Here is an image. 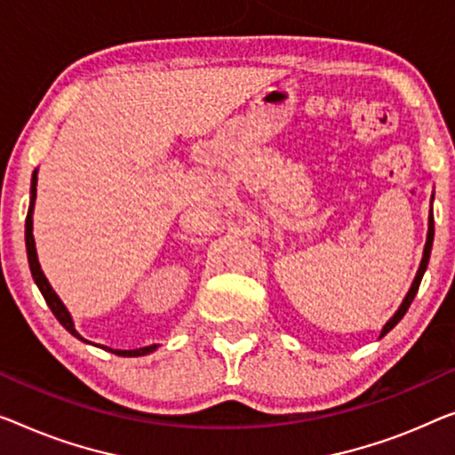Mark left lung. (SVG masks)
<instances>
[{"label": "left lung", "instance_id": "obj_1", "mask_svg": "<svg viewBox=\"0 0 455 455\" xmlns=\"http://www.w3.org/2000/svg\"><path fill=\"white\" fill-rule=\"evenodd\" d=\"M431 245H433V212H431V216H429V233H427V243H425V251H423V261H421V267H419L415 282H412V286H411V290H409V294H406V298L403 300L401 308H398V310H396V315L392 316L388 323H386V327H384V331H382V337H384L386 333H388L390 329H395V327H396L398 321H401V318L404 316L406 310H409L411 302H412V298L417 296V290H419V286H421V280H423V274H425V269H427V263H429Z\"/></svg>", "mask_w": 455, "mask_h": 455}]
</instances>
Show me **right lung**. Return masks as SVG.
Returning a JSON list of instances; mask_svg holds the SVG:
<instances>
[{"label":"right lung","mask_w":455,"mask_h":455,"mask_svg":"<svg viewBox=\"0 0 455 455\" xmlns=\"http://www.w3.org/2000/svg\"><path fill=\"white\" fill-rule=\"evenodd\" d=\"M34 198H36V173L32 175V202H30V208H28V216H26V251H28V263H30V271H32V277L34 282H36V286L40 292H43L46 304H49V308L52 310V315L57 316V321L63 324V327L69 331L73 337L81 339V335L73 327V321L69 313H67L65 304L59 300V296L54 294V290L51 288L49 280H46L43 269H40V263L36 259V247H34V236H32V208H34ZM81 341H85V339H81ZM157 349V345H148V347H140V349H131V351H114L110 349L112 354L116 355H124V357H137V355H147L151 354V351Z\"/></svg>","instance_id":"add662e5"}]
</instances>
